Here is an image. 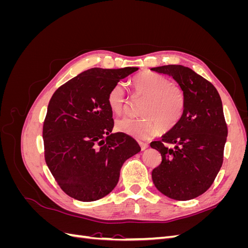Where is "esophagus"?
<instances>
[{
  "mask_svg": "<svg viewBox=\"0 0 248 248\" xmlns=\"http://www.w3.org/2000/svg\"><path fill=\"white\" fill-rule=\"evenodd\" d=\"M140 149L142 150V151H145V150L149 147L147 142H142V141H140Z\"/></svg>",
  "mask_w": 248,
  "mask_h": 248,
  "instance_id": "1",
  "label": "esophagus"
}]
</instances>
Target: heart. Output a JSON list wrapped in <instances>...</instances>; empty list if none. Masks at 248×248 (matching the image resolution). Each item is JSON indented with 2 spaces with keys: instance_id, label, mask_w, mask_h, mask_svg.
Masks as SVG:
<instances>
[{
  "instance_id": "b5f03b06",
  "label": "heart",
  "mask_w": 248,
  "mask_h": 248,
  "mask_svg": "<svg viewBox=\"0 0 248 248\" xmlns=\"http://www.w3.org/2000/svg\"><path fill=\"white\" fill-rule=\"evenodd\" d=\"M137 96L145 98L140 110V119L122 118L116 122V130L134 140H147L160 129L170 130L181 120L186 106L185 94L177 85L160 74L144 72L133 80ZM126 93L122 84H117L108 95L112 112L122 114L126 108Z\"/></svg>"
}]
</instances>
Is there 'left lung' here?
<instances>
[{
    "label": "left lung",
    "instance_id": "1",
    "mask_svg": "<svg viewBox=\"0 0 248 248\" xmlns=\"http://www.w3.org/2000/svg\"><path fill=\"white\" fill-rule=\"evenodd\" d=\"M151 70L174 78L186 99L179 123L161 140L150 144L162 158L152 170L153 183L170 199L192 200L209 189L222 166L228 127L220 96L211 82L188 67L167 65Z\"/></svg>",
    "mask_w": 248,
    "mask_h": 248
}]
</instances>
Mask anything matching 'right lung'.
Instances as JSON below:
<instances>
[{
	"label": "right lung",
	"instance_id": "add662e5",
	"mask_svg": "<svg viewBox=\"0 0 248 248\" xmlns=\"http://www.w3.org/2000/svg\"><path fill=\"white\" fill-rule=\"evenodd\" d=\"M91 68L52 95L43 124L44 156L62 190L81 202L97 201L115 188L123 163L138 154L136 140L114 128L108 95L138 71Z\"/></svg>",
	"mask_w": 248,
	"mask_h": 248
}]
</instances>
